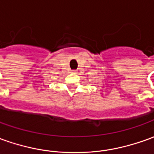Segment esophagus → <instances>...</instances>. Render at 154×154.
<instances>
[{"label":"esophagus","mask_w":154,"mask_h":154,"mask_svg":"<svg viewBox=\"0 0 154 154\" xmlns=\"http://www.w3.org/2000/svg\"><path fill=\"white\" fill-rule=\"evenodd\" d=\"M72 72L76 73V72H77V71H76V70H72Z\"/></svg>","instance_id":"obj_1"}]
</instances>
